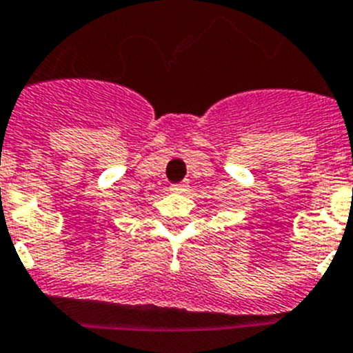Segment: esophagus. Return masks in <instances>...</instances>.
I'll return each mask as SVG.
<instances>
[{"mask_svg":"<svg viewBox=\"0 0 353 353\" xmlns=\"http://www.w3.org/2000/svg\"><path fill=\"white\" fill-rule=\"evenodd\" d=\"M186 183H177V185H172L170 186V190H172V192H176V194H183V192H186Z\"/></svg>","mask_w":353,"mask_h":353,"instance_id":"esophagus-1","label":"esophagus"}]
</instances>
